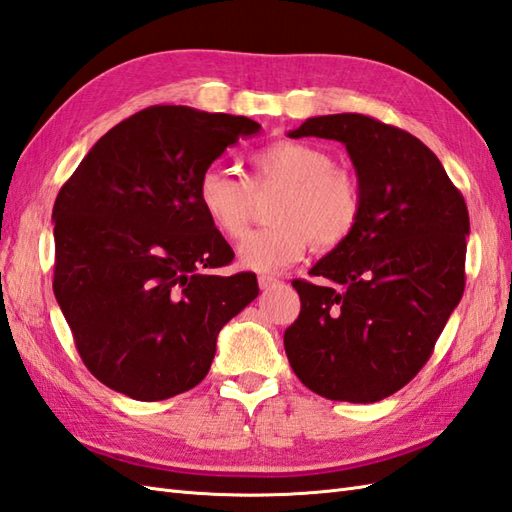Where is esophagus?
Masks as SVG:
<instances>
[{"label": "esophagus", "instance_id": "34e87169", "mask_svg": "<svg viewBox=\"0 0 512 512\" xmlns=\"http://www.w3.org/2000/svg\"><path fill=\"white\" fill-rule=\"evenodd\" d=\"M276 284H280V280H278L276 276H260V278H258V286H260V289H263V291H269L271 286H276Z\"/></svg>", "mask_w": 512, "mask_h": 512}]
</instances>
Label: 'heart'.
Returning <instances> with one entry per match:
<instances>
[{"label":"heart","instance_id":"b5f03b06","mask_svg":"<svg viewBox=\"0 0 512 512\" xmlns=\"http://www.w3.org/2000/svg\"><path fill=\"white\" fill-rule=\"evenodd\" d=\"M276 189L280 195L269 210L273 226L252 232L239 245V263L249 271H280L302 258L310 243L330 252L350 239L363 215L358 182L334 167L326 149L302 141L258 149L247 180L221 167L204 169L197 204L210 226L236 241L252 223L254 195Z\"/></svg>","mask_w":512,"mask_h":512}]
</instances>
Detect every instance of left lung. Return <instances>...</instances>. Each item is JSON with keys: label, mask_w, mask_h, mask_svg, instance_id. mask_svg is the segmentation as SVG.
I'll list each match as a JSON object with an SVG mask.
<instances>
[{"label": "left lung", "mask_w": 512, "mask_h": 512, "mask_svg": "<svg viewBox=\"0 0 512 512\" xmlns=\"http://www.w3.org/2000/svg\"><path fill=\"white\" fill-rule=\"evenodd\" d=\"M291 139L345 145L363 197L354 234L293 280L302 310L284 332L295 376L336 402L371 404L428 363L465 291L469 213L417 136L358 115L306 119Z\"/></svg>", "instance_id": "left-lung-1"}]
</instances>
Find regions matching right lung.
Here are the masks:
<instances>
[{"instance_id":"obj_1","label":"right lung","mask_w":512,"mask_h":512,"mask_svg":"<svg viewBox=\"0 0 512 512\" xmlns=\"http://www.w3.org/2000/svg\"><path fill=\"white\" fill-rule=\"evenodd\" d=\"M260 123L149 106L99 139L54 204V295L108 389L160 402L206 378L217 334L256 299L249 271L197 204L202 171Z\"/></svg>"}]
</instances>
